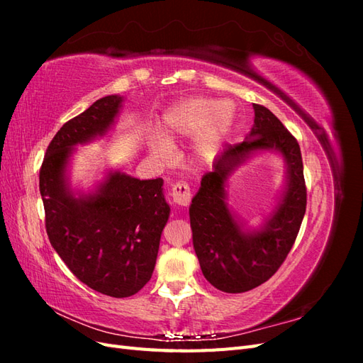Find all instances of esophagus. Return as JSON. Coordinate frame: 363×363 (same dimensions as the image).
<instances>
[{
	"label": "esophagus",
	"mask_w": 363,
	"mask_h": 363,
	"mask_svg": "<svg viewBox=\"0 0 363 363\" xmlns=\"http://www.w3.org/2000/svg\"><path fill=\"white\" fill-rule=\"evenodd\" d=\"M172 201L179 206H188L191 203V188L186 182H177L171 189Z\"/></svg>",
	"instance_id": "34e87169"
}]
</instances>
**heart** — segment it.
Masks as SVG:
<instances>
[{"instance_id":"obj_1","label":"heart","mask_w":363,"mask_h":363,"mask_svg":"<svg viewBox=\"0 0 363 363\" xmlns=\"http://www.w3.org/2000/svg\"><path fill=\"white\" fill-rule=\"evenodd\" d=\"M233 107L228 103L192 98L171 107L162 119V138L151 139V151L157 157H167L171 142L196 136L195 152L203 160H212L221 148L233 124Z\"/></svg>"}]
</instances>
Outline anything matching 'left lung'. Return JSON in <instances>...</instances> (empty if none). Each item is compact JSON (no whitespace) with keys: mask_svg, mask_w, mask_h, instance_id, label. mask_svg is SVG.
<instances>
[{"mask_svg":"<svg viewBox=\"0 0 363 363\" xmlns=\"http://www.w3.org/2000/svg\"><path fill=\"white\" fill-rule=\"evenodd\" d=\"M252 107L255 125L248 138L223 150L213 171L203 175L201 188L189 208L194 250L204 277L228 294L255 289L277 272L300 232L307 204L298 142L269 108L260 104ZM271 147L279 149L289 160L287 191L267 227L247 235L223 203L225 180L250 152Z\"/></svg>","mask_w":363,"mask_h":363,"instance_id":"8db88e82","label":"left lung"}]
</instances>
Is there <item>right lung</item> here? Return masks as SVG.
<instances>
[{"label":"right lung","instance_id":"right-lung-1","mask_svg":"<svg viewBox=\"0 0 363 363\" xmlns=\"http://www.w3.org/2000/svg\"><path fill=\"white\" fill-rule=\"evenodd\" d=\"M119 95L95 101L52 138L39 171L45 228L52 248L74 276L115 298L135 295L155 271L169 206L162 179L138 180L111 172L95 195L75 199L63 174L71 148L112 125Z\"/></svg>","mask_w":363,"mask_h":363}]
</instances>
